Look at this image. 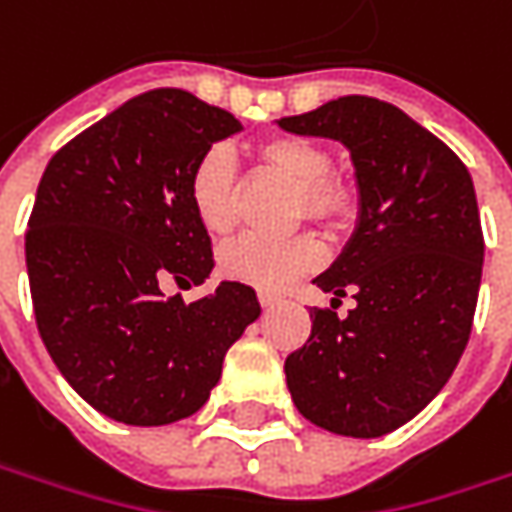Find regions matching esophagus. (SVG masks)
<instances>
[{
  "label": "esophagus",
  "mask_w": 512,
  "mask_h": 512,
  "mask_svg": "<svg viewBox=\"0 0 512 512\" xmlns=\"http://www.w3.org/2000/svg\"><path fill=\"white\" fill-rule=\"evenodd\" d=\"M279 302H282V296H279V293H270V290H259V305L265 307H276L279 305Z\"/></svg>",
  "instance_id": "obj_1"
}]
</instances>
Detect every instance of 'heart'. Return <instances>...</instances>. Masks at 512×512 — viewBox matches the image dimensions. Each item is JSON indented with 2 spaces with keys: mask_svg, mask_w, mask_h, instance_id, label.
<instances>
[{
  "mask_svg": "<svg viewBox=\"0 0 512 512\" xmlns=\"http://www.w3.org/2000/svg\"><path fill=\"white\" fill-rule=\"evenodd\" d=\"M259 159L267 168L299 185L296 213L325 225H339L350 213V190L330 176L333 159L322 145L299 136H273L259 145ZM187 196L199 225L210 236H227L236 225V165L225 148H210L190 170ZM322 262V247L313 236L293 239H262L242 236L225 247L222 273L233 282L282 290L296 276L316 270Z\"/></svg>",
  "mask_w": 512,
  "mask_h": 512,
  "instance_id": "1",
  "label": "heart"
}]
</instances>
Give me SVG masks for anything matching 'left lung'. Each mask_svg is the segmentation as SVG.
<instances>
[{"mask_svg":"<svg viewBox=\"0 0 512 512\" xmlns=\"http://www.w3.org/2000/svg\"><path fill=\"white\" fill-rule=\"evenodd\" d=\"M279 128L342 142L359 187L356 230L313 279L333 305L350 290L356 307L344 319L310 310V339L285 359L287 390L316 427L376 439L439 396L470 339L484 262L473 179L442 139L370 96Z\"/></svg>","mask_w":512,"mask_h":512,"instance_id":"1","label":"left lung"}]
</instances>
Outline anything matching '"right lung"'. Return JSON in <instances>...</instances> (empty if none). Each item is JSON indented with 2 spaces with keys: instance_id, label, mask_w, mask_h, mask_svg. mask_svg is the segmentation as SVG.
I'll list each match as a JSON object with an SVG mask.
<instances>
[{
  "instance_id": "1",
  "label": "right lung",
  "mask_w": 512,
  "mask_h": 512,
  "mask_svg": "<svg viewBox=\"0 0 512 512\" xmlns=\"http://www.w3.org/2000/svg\"><path fill=\"white\" fill-rule=\"evenodd\" d=\"M242 122L179 88L148 90L70 139L48 162L25 236L39 336L68 384L113 422L193 416L262 307L222 282L185 302L162 285L213 270L187 182Z\"/></svg>"
}]
</instances>
